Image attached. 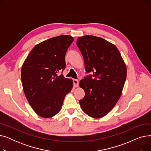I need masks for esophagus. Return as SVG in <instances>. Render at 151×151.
<instances>
[{"label": "esophagus", "instance_id": "obj_1", "mask_svg": "<svg viewBox=\"0 0 151 151\" xmlns=\"http://www.w3.org/2000/svg\"><path fill=\"white\" fill-rule=\"evenodd\" d=\"M73 84L75 87H78L79 85V81L78 80H76V79H74L73 80Z\"/></svg>", "mask_w": 151, "mask_h": 151}]
</instances>
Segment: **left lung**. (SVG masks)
I'll return each mask as SVG.
<instances>
[{
	"label": "left lung",
	"instance_id": "1",
	"mask_svg": "<svg viewBox=\"0 0 151 151\" xmlns=\"http://www.w3.org/2000/svg\"><path fill=\"white\" fill-rule=\"evenodd\" d=\"M76 45L84 59L86 73L80 81L85 92L80 100L83 111L100 118L111 111L119 99L127 76V68L115 45L93 35L77 39Z\"/></svg>",
	"mask_w": 151,
	"mask_h": 151
}]
</instances>
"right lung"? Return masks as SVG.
I'll use <instances>...</instances> for the list:
<instances>
[{
	"label": "right lung",
	"mask_w": 151,
	"mask_h": 151,
	"mask_svg": "<svg viewBox=\"0 0 151 151\" xmlns=\"http://www.w3.org/2000/svg\"><path fill=\"white\" fill-rule=\"evenodd\" d=\"M70 35H60L37 45L21 68V82L25 96L35 112L49 118L60 110L73 81L59 71L65 68V54L73 42Z\"/></svg>",
	"instance_id": "add662e5"
}]
</instances>
